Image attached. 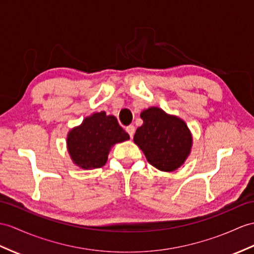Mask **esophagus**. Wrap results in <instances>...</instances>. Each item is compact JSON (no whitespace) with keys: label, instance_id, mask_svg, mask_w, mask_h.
<instances>
[{"label":"esophagus","instance_id":"34e87169","mask_svg":"<svg viewBox=\"0 0 254 254\" xmlns=\"http://www.w3.org/2000/svg\"><path fill=\"white\" fill-rule=\"evenodd\" d=\"M126 131L128 132V134H129V135H130V138H132V137H133V134H134V131H135V128H134V126L130 125V126L126 127Z\"/></svg>","mask_w":254,"mask_h":254}]
</instances>
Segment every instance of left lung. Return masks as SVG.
Wrapping results in <instances>:
<instances>
[{"label": "left lung", "mask_w": 254, "mask_h": 254, "mask_svg": "<svg viewBox=\"0 0 254 254\" xmlns=\"http://www.w3.org/2000/svg\"><path fill=\"white\" fill-rule=\"evenodd\" d=\"M142 126L133 135V141L147 162L158 170L175 171L182 166L190 153L191 134L187 124L159 108L142 111Z\"/></svg>", "instance_id": "obj_1"}]
</instances>
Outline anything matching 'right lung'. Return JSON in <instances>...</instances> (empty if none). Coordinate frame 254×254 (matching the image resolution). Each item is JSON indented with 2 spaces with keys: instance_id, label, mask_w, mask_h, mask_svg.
Listing matches in <instances>:
<instances>
[{
  "instance_id": "1",
  "label": "right lung",
  "mask_w": 254,
  "mask_h": 254,
  "mask_svg": "<svg viewBox=\"0 0 254 254\" xmlns=\"http://www.w3.org/2000/svg\"><path fill=\"white\" fill-rule=\"evenodd\" d=\"M128 139L129 134L116 117L102 111L86 117L70 130L66 145L74 164L83 169H95L106 165L111 147Z\"/></svg>"
}]
</instances>
